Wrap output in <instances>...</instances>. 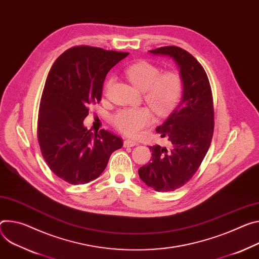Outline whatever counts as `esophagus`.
Returning <instances> with one entry per match:
<instances>
[{
	"label": "esophagus",
	"mask_w": 259,
	"mask_h": 259,
	"mask_svg": "<svg viewBox=\"0 0 259 259\" xmlns=\"http://www.w3.org/2000/svg\"><path fill=\"white\" fill-rule=\"evenodd\" d=\"M138 144L136 142H134V140H131V139H126L124 140V147L125 148H128V147H134V146H137Z\"/></svg>",
	"instance_id": "1"
}]
</instances>
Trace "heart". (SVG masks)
I'll list each match as a JSON object with an SVG mask.
<instances>
[{"label": "heart", "instance_id": "obj_1", "mask_svg": "<svg viewBox=\"0 0 259 259\" xmlns=\"http://www.w3.org/2000/svg\"><path fill=\"white\" fill-rule=\"evenodd\" d=\"M130 81L144 91V98L150 107L160 116L169 114L180 103L184 83L177 72L161 73L160 69L147 61H139L126 69ZM112 77L106 82V89L112 83ZM152 113L147 107L121 109L112 116V124L124 134L136 137L152 122Z\"/></svg>", "mask_w": 259, "mask_h": 259}]
</instances>
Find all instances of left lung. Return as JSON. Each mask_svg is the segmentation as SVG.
I'll use <instances>...</instances> for the list:
<instances>
[{"instance_id":"left-lung-1","label":"left lung","mask_w":259,"mask_h":259,"mask_svg":"<svg viewBox=\"0 0 259 259\" xmlns=\"http://www.w3.org/2000/svg\"><path fill=\"white\" fill-rule=\"evenodd\" d=\"M150 53L171 58L184 83L181 103L156 128L169 147H150L151 162L138 169L147 186L158 192H169L194 176L207 153L214 133L213 96L204 69L192 55L178 46H163Z\"/></svg>"}]
</instances>
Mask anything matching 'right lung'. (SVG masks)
<instances>
[{
	"instance_id": "right-lung-1",
	"label": "right lung",
	"mask_w": 259,
	"mask_h": 259,
	"mask_svg": "<svg viewBox=\"0 0 259 259\" xmlns=\"http://www.w3.org/2000/svg\"><path fill=\"white\" fill-rule=\"evenodd\" d=\"M129 54L80 45L64 52L51 68L38 113L37 135L51 170L69 184H85L105 169L122 139L83 126L89 106L99 103L109 70Z\"/></svg>"
}]
</instances>
